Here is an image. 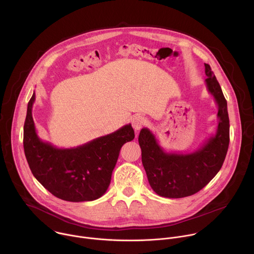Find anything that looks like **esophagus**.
I'll use <instances>...</instances> for the list:
<instances>
[{
    "label": "esophagus",
    "instance_id": "34e87169",
    "mask_svg": "<svg viewBox=\"0 0 254 254\" xmlns=\"http://www.w3.org/2000/svg\"><path fill=\"white\" fill-rule=\"evenodd\" d=\"M131 125H132V127L134 128V130L138 131L142 127L147 125V120L141 116H135L131 120Z\"/></svg>",
    "mask_w": 254,
    "mask_h": 254
}]
</instances>
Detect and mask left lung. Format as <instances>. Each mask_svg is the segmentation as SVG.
<instances>
[{
	"label": "left lung",
	"mask_w": 254,
	"mask_h": 254,
	"mask_svg": "<svg viewBox=\"0 0 254 254\" xmlns=\"http://www.w3.org/2000/svg\"><path fill=\"white\" fill-rule=\"evenodd\" d=\"M208 91L218 105V127L203 146L190 154L167 153L149 128H141V162L152 189L162 197L183 198L203 189L221 169L229 146L227 101L209 64L205 63Z\"/></svg>",
	"instance_id": "obj_1"
}]
</instances>
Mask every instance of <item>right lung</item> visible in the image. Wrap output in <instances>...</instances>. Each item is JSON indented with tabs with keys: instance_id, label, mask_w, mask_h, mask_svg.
<instances>
[{
	"instance_id": "add662e5",
	"label": "right lung",
	"mask_w": 254,
	"mask_h": 254,
	"mask_svg": "<svg viewBox=\"0 0 254 254\" xmlns=\"http://www.w3.org/2000/svg\"><path fill=\"white\" fill-rule=\"evenodd\" d=\"M35 92L28 102L24 124V152L32 174L55 197L69 202L100 198L111 184L124 144L134 138L131 125L82 146L58 149L39 138L32 118Z\"/></svg>"
}]
</instances>
